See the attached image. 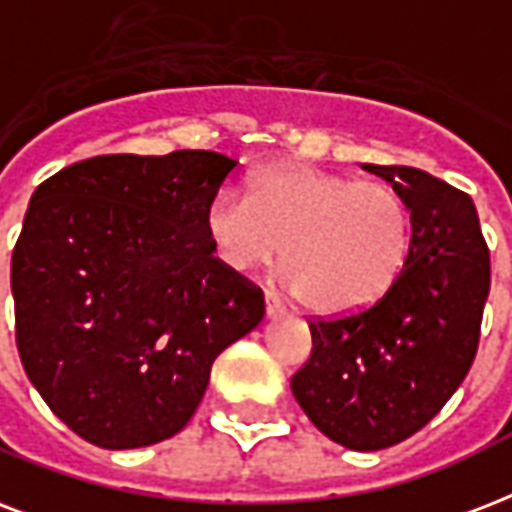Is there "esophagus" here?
<instances>
[{
    "label": "esophagus",
    "mask_w": 512,
    "mask_h": 512,
    "mask_svg": "<svg viewBox=\"0 0 512 512\" xmlns=\"http://www.w3.org/2000/svg\"><path fill=\"white\" fill-rule=\"evenodd\" d=\"M265 314H268V319L284 317V306L279 303V298H276L273 292H265Z\"/></svg>",
    "instance_id": "esophagus-1"
}]
</instances>
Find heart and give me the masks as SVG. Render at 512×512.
I'll return each mask as SVG.
<instances>
[{"mask_svg": "<svg viewBox=\"0 0 512 512\" xmlns=\"http://www.w3.org/2000/svg\"><path fill=\"white\" fill-rule=\"evenodd\" d=\"M204 225L230 271H252L282 252L279 282L325 317L373 306L411 252V212L395 187L300 163L252 174L249 195H214Z\"/></svg>", "mask_w": 512, "mask_h": 512, "instance_id": "obj_1", "label": "heart"}]
</instances>
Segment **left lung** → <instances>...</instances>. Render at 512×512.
<instances>
[{"label":"left lung","instance_id":"8db88e82","mask_svg":"<svg viewBox=\"0 0 512 512\" xmlns=\"http://www.w3.org/2000/svg\"><path fill=\"white\" fill-rule=\"evenodd\" d=\"M362 169L403 195L411 252L373 306L308 322L311 357L292 395L314 427L351 451L411 438L473 365L491 265L473 198L411 166Z\"/></svg>","mask_w":512,"mask_h":512}]
</instances>
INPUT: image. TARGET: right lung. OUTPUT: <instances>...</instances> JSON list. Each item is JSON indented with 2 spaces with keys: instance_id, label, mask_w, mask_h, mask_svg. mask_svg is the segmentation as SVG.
I'll use <instances>...</instances> for the list:
<instances>
[{
  "instance_id": "1",
  "label": "right lung",
  "mask_w": 512,
  "mask_h": 512,
  "mask_svg": "<svg viewBox=\"0 0 512 512\" xmlns=\"http://www.w3.org/2000/svg\"><path fill=\"white\" fill-rule=\"evenodd\" d=\"M228 155H99L34 190L10 287L23 370L109 451L177 435L214 360L263 322V292L214 257L206 209Z\"/></svg>"
}]
</instances>
